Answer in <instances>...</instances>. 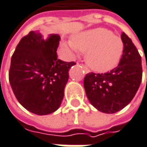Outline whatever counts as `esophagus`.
I'll list each match as a JSON object with an SVG mask.
<instances>
[{
  "label": "esophagus",
  "instance_id": "esophagus-1",
  "mask_svg": "<svg viewBox=\"0 0 147 147\" xmlns=\"http://www.w3.org/2000/svg\"><path fill=\"white\" fill-rule=\"evenodd\" d=\"M76 65H81V67H82V68L84 69V71H85V72H86V73H89V72H90L89 69L87 68L86 65H84L83 64H79V63H76Z\"/></svg>",
  "mask_w": 147,
  "mask_h": 147
}]
</instances>
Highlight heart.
I'll return each instance as SVG.
<instances>
[{
    "label": "heart",
    "instance_id": "b5f03b06",
    "mask_svg": "<svg viewBox=\"0 0 147 147\" xmlns=\"http://www.w3.org/2000/svg\"><path fill=\"white\" fill-rule=\"evenodd\" d=\"M62 45L71 55L78 50L84 52L87 65L97 72H106L116 67L124 52L122 38L105 28L78 33Z\"/></svg>",
    "mask_w": 147,
    "mask_h": 147
}]
</instances>
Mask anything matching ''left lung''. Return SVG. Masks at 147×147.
<instances>
[{
	"label": "left lung",
	"mask_w": 147,
	"mask_h": 147,
	"mask_svg": "<svg viewBox=\"0 0 147 147\" xmlns=\"http://www.w3.org/2000/svg\"><path fill=\"white\" fill-rule=\"evenodd\" d=\"M124 52L118 66L109 72H90L84 78L87 98L98 110L113 113L128 105L135 97L142 79L140 54L125 33L121 34Z\"/></svg>",
	"instance_id": "1"
}]
</instances>
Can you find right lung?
I'll list each match as a JSON object with an SVG mask.
<instances>
[{
    "mask_svg": "<svg viewBox=\"0 0 147 147\" xmlns=\"http://www.w3.org/2000/svg\"><path fill=\"white\" fill-rule=\"evenodd\" d=\"M60 40L58 34L45 38L31 31L21 39L11 56L9 82L14 95L22 107L38 115L59 109L68 71L76 65L57 58Z\"/></svg>",
    "mask_w": 147,
    "mask_h": 147,
    "instance_id": "obj_1",
    "label": "right lung"
}]
</instances>
